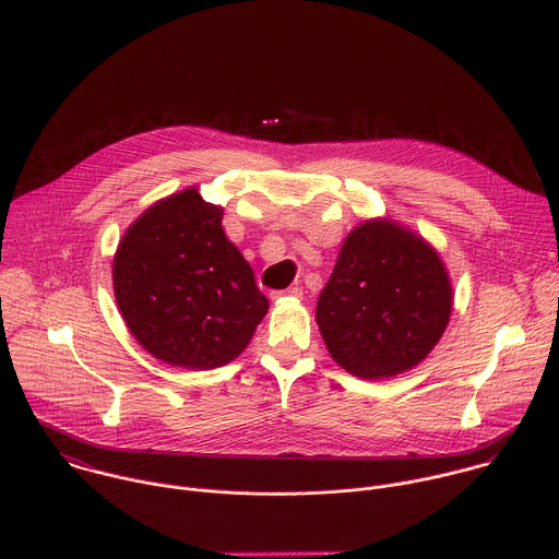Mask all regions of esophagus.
<instances>
[{
    "instance_id": "esophagus-1",
    "label": "esophagus",
    "mask_w": 559,
    "mask_h": 559,
    "mask_svg": "<svg viewBox=\"0 0 559 559\" xmlns=\"http://www.w3.org/2000/svg\"><path fill=\"white\" fill-rule=\"evenodd\" d=\"M302 296V289L298 287H289V289H281V292H272L270 298L272 300H283V298H300Z\"/></svg>"
}]
</instances>
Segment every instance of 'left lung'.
Returning a JSON list of instances; mask_svg holds the SVG:
<instances>
[{"label":"left lung","instance_id":"1","mask_svg":"<svg viewBox=\"0 0 559 559\" xmlns=\"http://www.w3.org/2000/svg\"><path fill=\"white\" fill-rule=\"evenodd\" d=\"M451 309L453 287L438 250L378 216L347 234L318 296L316 323L345 371L380 380L420 365L442 338Z\"/></svg>","mask_w":559,"mask_h":559}]
</instances>
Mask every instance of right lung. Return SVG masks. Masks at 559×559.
<instances>
[{"label":"right lung","mask_w":559,"mask_h":559,"mask_svg":"<svg viewBox=\"0 0 559 559\" xmlns=\"http://www.w3.org/2000/svg\"><path fill=\"white\" fill-rule=\"evenodd\" d=\"M221 221L223 207L190 186L130 223L112 259L126 328L173 367L205 371L231 362L270 309Z\"/></svg>","instance_id":"right-lung-1"}]
</instances>
